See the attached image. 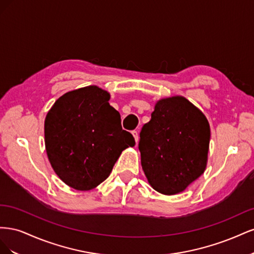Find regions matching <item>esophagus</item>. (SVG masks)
Listing matches in <instances>:
<instances>
[{"instance_id":"esophagus-1","label":"esophagus","mask_w":254,"mask_h":254,"mask_svg":"<svg viewBox=\"0 0 254 254\" xmlns=\"http://www.w3.org/2000/svg\"><path fill=\"white\" fill-rule=\"evenodd\" d=\"M132 135H133V137H134L135 142L139 141V133H137L136 130H133V131H132Z\"/></svg>"}]
</instances>
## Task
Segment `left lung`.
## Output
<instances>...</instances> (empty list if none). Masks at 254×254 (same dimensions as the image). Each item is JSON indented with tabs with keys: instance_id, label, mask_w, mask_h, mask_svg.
<instances>
[{
	"instance_id": "obj_1",
	"label": "left lung",
	"mask_w": 254,
	"mask_h": 254,
	"mask_svg": "<svg viewBox=\"0 0 254 254\" xmlns=\"http://www.w3.org/2000/svg\"><path fill=\"white\" fill-rule=\"evenodd\" d=\"M210 126L187 98L159 101L140 132L142 168L159 193L175 195L200 177L206 166Z\"/></svg>"
}]
</instances>
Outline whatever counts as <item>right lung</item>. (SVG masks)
<instances>
[{"label":"right lung","mask_w":254,"mask_h":254,"mask_svg":"<svg viewBox=\"0 0 254 254\" xmlns=\"http://www.w3.org/2000/svg\"><path fill=\"white\" fill-rule=\"evenodd\" d=\"M110 95L96 86L58 98L44 123L47 153L54 171L78 190L96 188L108 178L122 151L135 144L122 128Z\"/></svg>","instance_id":"obj_1"}]
</instances>
